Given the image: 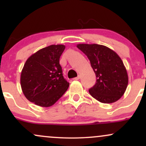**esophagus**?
I'll list each match as a JSON object with an SVG mask.
<instances>
[{
	"instance_id": "obj_1",
	"label": "esophagus",
	"mask_w": 146,
	"mask_h": 146,
	"mask_svg": "<svg viewBox=\"0 0 146 146\" xmlns=\"http://www.w3.org/2000/svg\"><path fill=\"white\" fill-rule=\"evenodd\" d=\"M80 75H78V76L77 77V78H73V80H80Z\"/></svg>"
}]
</instances>
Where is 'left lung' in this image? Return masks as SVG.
<instances>
[{
    "label": "left lung",
    "instance_id": "left-lung-1",
    "mask_svg": "<svg viewBox=\"0 0 146 146\" xmlns=\"http://www.w3.org/2000/svg\"><path fill=\"white\" fill-rule=\"evenodd\" d=\"M77 47L88 57L96 75V84L89 89L90 95L104 104L119 100L128 84L126 68L120 57L104 45L78 44Z\"/></svg>",
    "mask_w": 146,
    "mask_h": 146
}]
</instances>
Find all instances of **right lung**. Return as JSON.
<instances>
[{
  "label": "right lung",
  "instance_id": "1",
  "mask_svg": "<svg viewBox=\"0 0 146 146\" xmlns=\"http://www.w3.org/2000/svg\"><path fill=\"white\" fill-rule=\"evenodd\" d=\"M65 46L52 44L31 55L21 75L23 94L29 102L41 107L54 104L64 95L69 83L64 78L60 58Z\"/></svg>",
  "mask_w": 146,
  "mask_h": 146
}]
</instances>
